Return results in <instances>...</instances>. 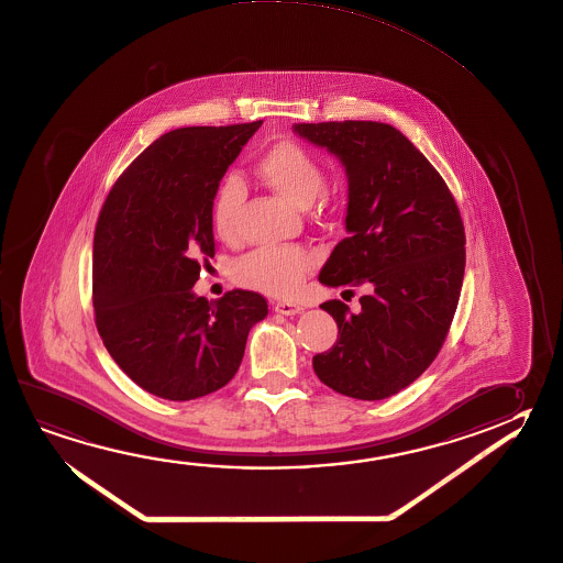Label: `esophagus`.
<instances>
[{"label": "esophagus", "instance_id": "obj_1", "mask_svg": "<svg viewBox=\"0 0 563 563\" xmlns=\"http://www.w3.org/2000/svg\"><path fill=\"white\" fill-rule=\"evenodd\" d=\"M302 310H305L302 306L295 305V302H285V300L275 305V312H277V314L295 316L300 314Z\"/></svg>", "mask_w": 563, "mask_h": 563}]
</instances>
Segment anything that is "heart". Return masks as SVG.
Wrapping results in <instances>:
<instances>
[{
    "mask_svg": "<svg viewBox=\"0 0 563 563\" xmlns=\"http://www.w3.org/2000/svg\"><path fill=\"white\" fill-rule=\"evenodd\" d=\"M257 176L267 188L280 198L308 208L324 189V172L318 159L300 144L283 140L257 159ZM245 198L243 184L235 176H228L219 184L211 219L213 229L223 241L235 238V221L241 201ZM314 265L312 255L300 247H263L239 258L233 265L235 283L251 290L271 296H288L302 285Z\"/></svg>",
    "mask_w": 563,
    "mask_h": 563,
    "instance_id": "b5f03b06",
    "label": "heart"
}]
</instances>
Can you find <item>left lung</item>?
Returning a JSON list of instances; mask_svg holds the SVG:
<instances>
[{
    "label": "left lung",
    "instance_id": "1",
    "mask_svg": "<svg viewBox=\"0 0 563 563\" xmlns=\"http://www.w3.org/2000/svg\"><path fill=\"white\" fill-rule=\"evenodd\" d=\"M292 132L340 159L347 178V238L318 280L365 288L355 314L342 300L320 306L338 324V342L314 355L316 375L354 399L391 397L431 365L451 328L464 277L463 219L439 172L394 126L344 120Z\"/></svg>",
    "mask_w": 563,
    "mask_h": 563
}]
</instances>
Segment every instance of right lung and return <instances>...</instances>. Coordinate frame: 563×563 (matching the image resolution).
<instances>
[{
  "instance_id": "obj_1",
  "label": "right lung",
  "mask_w": 563,
  "mask_h": 563,
  "mask_svg": "<svg viewBox=\"0 0 563 563\" xmlns=\"http://www.w3.org/2000/svg\"><path fill=\"white\" fill-rule=\"evenodd\" d=\"M263 120L172 130L110 189L92 247V306L104 347L148 394L189 401L238 374L267 300L231 290L218 302L191 288L216 255L211 206L229 166Z\"/></svg>"
}]
</instances>
